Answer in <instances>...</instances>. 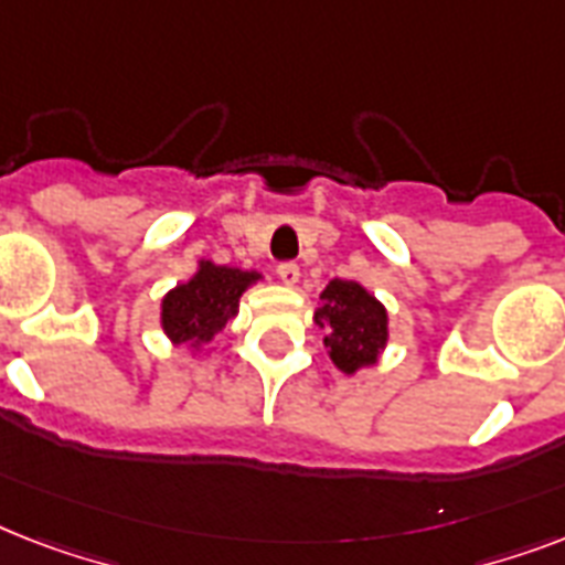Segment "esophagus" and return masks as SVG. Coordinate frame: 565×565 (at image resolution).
<instances>
[{
    "instance_id": "esophagus-1",
    "label": "esophagus",
    "mask_w": 565,
    "mask_h": 565,
    "mask_svg": "<svg viewBox=\"0 0 565 565\" xmlns=\"http://www.w3.org/2000/svg\"><path fill=\"white\" fill-rule=\"evenodd\" d=\"M278 278H281L287 287H296V284H299V278H301L299 266H296V264H278Z\"/></svg>"
}]
</instances>
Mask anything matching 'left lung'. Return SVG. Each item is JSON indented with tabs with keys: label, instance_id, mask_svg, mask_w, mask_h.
I'll return each instance as SVG.
<instances>
[{
	"label": "left lung",
	"instance_id": "1",
	"mask_svg": "<svg viewBox=\"0 0 565 565\" xmlns=\"http://www.w3.org/2000/svg\"><path fill=\"white\" fill-rule=\"evenodd\" d=\"M313 322L326 331L328 358L343 375L375 366L390 343V313L361 281H328Z\"/></svg>",
	"mask_w": 565,
	"mask_h": 565
}]
</instances>
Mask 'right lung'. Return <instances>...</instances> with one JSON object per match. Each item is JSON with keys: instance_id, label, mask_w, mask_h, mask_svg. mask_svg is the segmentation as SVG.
Segmentation results:
<instances>
[{"instance_id": "obj_1", "label": "right lung", "mask_w": 565, "mask_h": 565, "mask_svg": "<svg viewBox=\"0 0 565 565\" xmlns=\"http://www.w3.org/2000/svg\"><path fill=\"white\" fill-rule=\"evenodd\" d=\"M260 278L264 275L257 269L199 260L188 281L175 284L161 299V331L172 345H188L193 358H199L237 317L243 292Z\"/></svg>"}]
</instances>
